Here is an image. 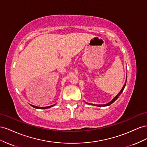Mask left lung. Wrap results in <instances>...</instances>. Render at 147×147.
Segmentation results:
<instances>
[{"instance_id": "8db88e82", "label": "left lung", "mask_w": 147, "mask_h": 147, "mask_svg": "<svg viewBox=\"0 0 147 147\" xmlns=\"http://www.w3.org/2000/svg\"><path fill=\"white\" fill-rule=\"evenodd\" d=\"M126 81H127V77H126V81H125V84H124V85L123 86V88H122V89L121 90V91L119 92L118 93V94L117 95L116 97L113 98L111 102H110L109 103H107V104H105V105H95V104H92V103H88V104H89V105H95V106H97V107H107V106H108V105H110L111 104H112L113 102H114L115 100H116L117 99H118V98L119 97V96L121 94V93H122V92H123V90H124V87H125V84H126Z\"/></svg>"}]
</instances>
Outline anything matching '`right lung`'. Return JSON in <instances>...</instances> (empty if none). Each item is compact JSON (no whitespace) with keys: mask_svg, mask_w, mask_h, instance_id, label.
<instances>
[{"mask_svg":"<svg viewBox=\"0 0 147 147\" xmlns=\"http://www.w3.org/2000/svg\"><path fill=\"white\" fill-rule=\"evenodd\" d=\"M55 105H52L51 106H49V107H36V106H34V105H31V106L33 108H37V109H47V108H49L52 107H53Z\"/></svg>","mask_w":147,"mask_h":147,"instance_id":"right-lung-1","label":"right lung"}]
</instances>
